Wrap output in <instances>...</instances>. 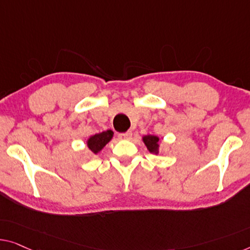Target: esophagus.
I'll list each match as a JSON object with an SVG mask.
<instances>
[{"label":"esophagus","mask_w":250,"mask_h":250,"mask_svg":"<svg viewBox=\"0 0 250 250\" xmlns=\"http://www.w3.org/2000/svg\"><path fill=\"white\" fill-rule=\"evenodd\" d=\"M132 137V132L131 131H126V132H122V133H119V138L120 139H131Z\"/></svg>","instance_id":"34e87169"}]
</instances>
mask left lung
<instances>
[{"mask_svg":"<svg viewBox=\"0 0 250 250\" xmlns=\"http://www.w3.org/2000/svg\"><path fill=\"white\" fill-rule=\"evenodd\" d=\"M158 137L156 136H146L144 137V143L146 145L148 150L150 152H155V154H157L158 152V147H159V144H158Z\"/></svg>","mask_w":250,"mask_h":250,"instance_id":"left-lung-1","label":"left lung"}]
</instances>
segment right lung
<instances>
[{"label": "right lung", "instance_id": "add662e5", "mask_svg": "<svg viewBox=\"0 0 250 250\" xmlns=\"http://www.w3.org/2000/svg\"><path fill=\"white\" fill-rule=\"evenodd\" d=\"M112 137L113 132L111 131V130H107V131H103L101 133H98V135L92 136L87 140V146L89 148V150L94 152V154H98V152L109 143Z\"/></svg>", "mask_w": 250, "mask_h": 250}]
</instances>
